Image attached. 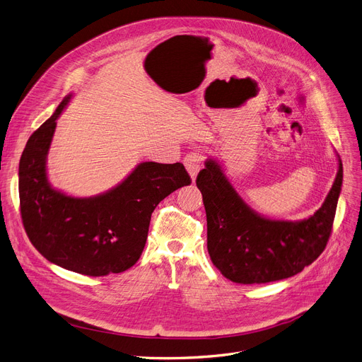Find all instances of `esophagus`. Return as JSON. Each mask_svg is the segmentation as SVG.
I'll use <instances>...</instances> for the list:
<instances>
[{
    "instance_id": "esophagus-1",
    "label": "esophagus",
    "mask_w": 362,
    "mask_h": 362,
    "mask_svg": "<svg viewBox=\"0 0 362 362\" xmlns=\"http://www.w3.org/2000/svg\"><path fill=\"white\" fill-rule=\"evenodd\" d=\"M202 162H203V156L200 153H196V152H191L188 153L185 158H184V165L187 168V171L191 177V180H196L200 168H202Z\"/></svg>"
}]
</instances>
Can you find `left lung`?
<instances>
[{"instance_id":"1","label":"left lung","mask_w":362,"mask_h":362,"mask_svg":"<svg viewBox=\"0 0 362 362\" xmlns=\"http://www.w3.org/2000/svg\"><path fill=\"white\" fill-rule=\"evenodd\" d=\"M315 214L303 221H276L254 211L230 185L222 166L207 159L196 184L207 218V251L211 263L235 284H267L291 278L326 248L334 221L344 168Z\"/></svg>"}]
</instances>
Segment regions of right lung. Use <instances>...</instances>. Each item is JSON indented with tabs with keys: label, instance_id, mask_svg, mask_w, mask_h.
<instances>
[{
	"label": "right lung",
	"instance_id": "add662e5",
	"mask_svg": "<svg viewBox=\"0 0 362 362\" xmlns=\"http://www.w3.org/2000/svg\"><path fill=\"white\" fill-rule=\"evenodd\" d=\"M58 108L26 143L18 165L20 214L33 247L48 262L86 276L121 273L140 259L156 206L191 184L182 163L143 162L117 187L93 197H71L55 189L47 156Z\"/></svg>",
	"mask_w": 362,
	"mask_h": 362
}]
</instances>
